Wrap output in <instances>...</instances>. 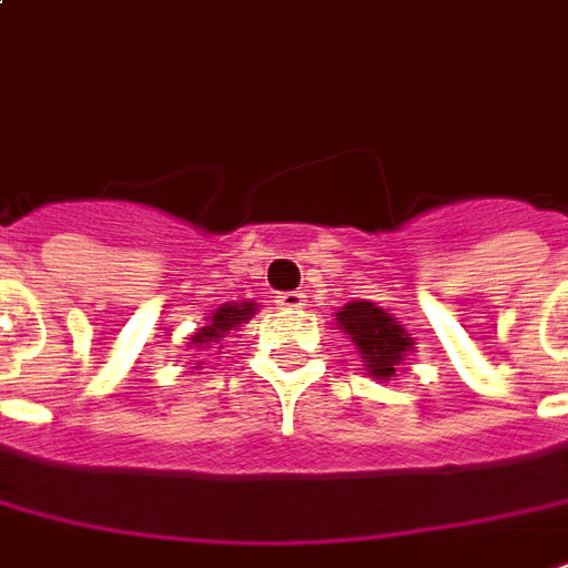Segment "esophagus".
<instances>
[{
    "label": "esophagus",
    "mask_w": 568,
    "mask_h": 568,
    "mask_svg": "<svg viewBox=\"0 0 568 568\" xmlns=\"http://www.w3.org/2000/svg\"><path fill=\"white\" fill-rule=\"evenodd\" d=\"M304 301H307L304 292H280V295H276V307H283V311H297V307H304Z\"/></svg>",
    "instance_id": "obj_1"
}]
</instances>
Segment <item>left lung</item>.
Returning a JSON list of instances; mask_svg holds the SVG:
<instances>
[{"instance_id": "1", "label": "left lung", "mask_w": 568, "mask_h": 568, "mask_svg": "<svg viewBox=\"0 0 568 568\" xmlns=\"http://www.w3.org/2000/svg\"><path fill=\"white\" fill-rule=\"evenodd\" d=\"M335 320H338L335 325L341 332L353 341L368 378L394 381L396 368L403 366V359L415 351V338L396 323V316L381 311L378 304H372L366 297L344 304L335 313Z\"/></svg>"}]
</instances>
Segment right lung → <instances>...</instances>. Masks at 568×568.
Here are the masks:
<instances>
[{"label": "right lung", "instance_id": "add662e5", "mask_svg": "<svg viewBox=\"0 0 568 568\" xmlns=\"http://www.w3.org/2000/svg\"><path fill=\"white\" fill-rule=\"evenodd\" d=\"M257 313V304L255 301H230V304H221L217 311H212L209 316H205V325L202 328H196L193 335L187 338V347L190 351H205V347H212V344H217V341L227 338V332H236L240 325L248 323L252 316ZM200 368V366H193Z\"/></svg>", "mask_w": 568, "mask_h": 568}]
</instances>
